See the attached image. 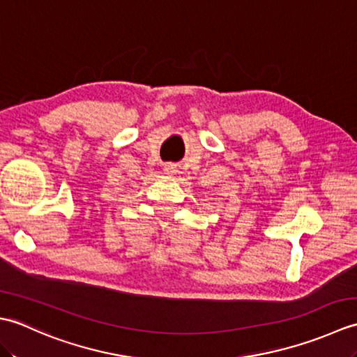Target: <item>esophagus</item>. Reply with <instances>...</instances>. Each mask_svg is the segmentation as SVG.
<instances>
[{
  "instance_id": "obj_1",
  "label": "esophagus",
  "mask_w": 357,
  "mask_h": 357,
  "mask_svg": "<svg viewBox=\"0 0 357 357\" xmlns=\"http://www.w3.org/2000/svg\"><path fill=\"white\" fill-rule=\"evenodd\" d=\"M164 170H165L167 173H173V172H174V165H173V164H167Z\"/></svg>"
}]
</instances>
